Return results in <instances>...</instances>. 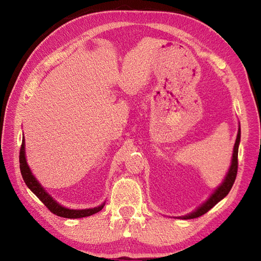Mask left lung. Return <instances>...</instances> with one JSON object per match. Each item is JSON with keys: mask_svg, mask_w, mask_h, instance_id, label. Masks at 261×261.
<instances>
[{"mask_svg": "<svg viewBox=\"0 0 261 261\" xmlns=\"http://www.w3.org/2000/svg\"><path fill=\"white\" fill-rule=\"evenodd\" d=\"M240 136H241V131L239 129L238 131V136H237V140L234 143V148H233V156H232V163H231V167L229 169V173L226 175L224 181L221 184V186L216 190L212 196H211L206 202H205L201 207H198L195 212H193L188 215L182 216L184 220H188V219H195L201 216L203 214H205L206 212L212 208L216 203H219L221 199L224 198L226 195H228L230 190L232 188L234 184L236 177H237V173H238V150H239V143H240Z\"/></svg>", "mask_w": 261, "mask_h": 261, "instance_id": "obj_1", "label": "left lung"}]
</instances>
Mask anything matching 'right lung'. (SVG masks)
I'll list each match as a JSON object with an SVG mask.
<instances>
[{"label":"right lung","instance_id":"obj_1","mask_svg":"<svg viewBox=\"0 0 261 261\" xmlns=\"http://www.w3.org/2000/svg\"><path fill=\"white\" fill-rule=\"evenodd\" d=\"M19 162H20V170H21L22 178H23L27 186L30 188V190L33 192V194H35V195L40 199L43 204L46 205L51 213L56 214L58 216H62V218L80 219V218H85V216L95 214L103 208L104 204H102L101 206H97L94 208H87V210H69L62 206V205H59L45 190H43L41 185L39 184L38 180L31 174L30 168L28 167L27 162H25V154H24V139L22 140Z\"/></svg>","mask_w":261,"mask_h":261}]
</instances>
